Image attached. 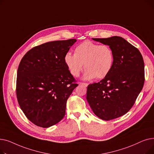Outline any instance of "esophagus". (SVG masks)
I'll return each instance as SVG.
<instances>
[{
	"instance_id": "esophagus-1",
	"label": "esophagus",
	"mask_w": 154,
	"mask_h": 154,
	"mask_svg": "<svg viewBox=\"0 0 154 154\" xmlns=\"http://www.w3.org/2000/svg\"><path fill=\"white\" fill-rule=\"evenodd\" d=\"M80 84V85H84V86H85V87H87L88 85L87 83H85V82H81Z\"/></svg>"
}]
</instances>
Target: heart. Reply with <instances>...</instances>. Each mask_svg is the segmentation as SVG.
I'll list each match as a JSON object with an SVG mask.
<instances>
[{
	"label": "heart",
	"mask_w": 154,
	"mask_h": 154,
	"mask_svg": "<svg viewBox=\"0 0 154 154\" xmlns=\"http://www.w3.org/2000/svg\"><path fill=\"white\" fill-rule=\"evenodd\" d=\"M64 61L73 76L79 75L84 63L85 79H103L112 69L114 54L107 45L86 40L75 47L74 54L67 52L65 55Z\"/></svg>",
	"instance_id": "obj_1"
}]
</instances>
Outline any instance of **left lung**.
Masks as SVG:
<instances>
[{"instance_id": "8db88e82", "label": "left lung", "mask_w": 154, "mask_h": 154, "mask_svg": "<svg viewBox=\"0 0 154 154\" xmlns=\"http://www.w3.org/2000/svg\"><path fill=\"white\" fill-rule=\"evenodd\" d=\"M92 39L109 45L114 62L106 77L88 85L87 100L97 116L110 120L124 116L134 106L145 81L144 62L140 51L122 37Z\"/></svg>"}]
</instances>
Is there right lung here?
Instances as JSON below:
<instances>
[{"label": "right lung", "mask_w": 154, "mask_h": 154, "mask_svg": "<svg viewBox=\"0 0 154 154\" xmlns=\"http://www.w3.org/2000/svg\"><path fill=\"white\" fill-rule=\"evenodd\" d=\"M76 39L57 40L34 47L17 70L16 94L20 109L37 126L47 128L64 117L67 100L78 85L64 57Z\"/></svg>", "instance_id": "1"}]
</instances>
